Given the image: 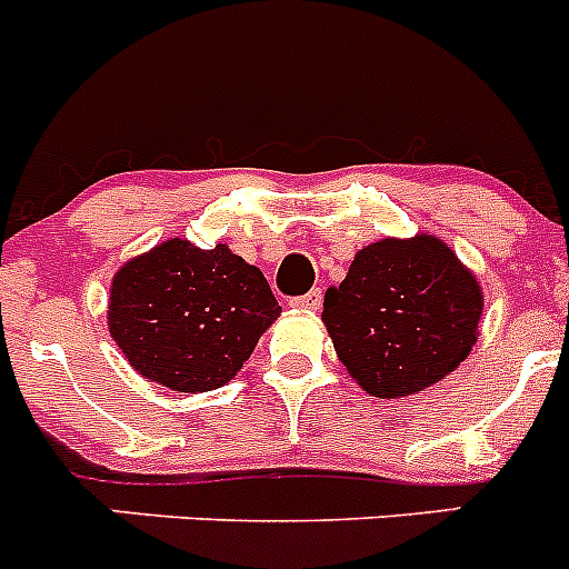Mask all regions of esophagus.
<instances>
[{
	"instance_id": "esophagus-1",
	"label": "esophagus",
	"mask_w": 569,
	"mask_h": 569,
	"mask_svg": "<svg viewBox=\"0 0 569 569\" xmlns=\"http://www.w3.org/2000/svg\"><path fill=\"white\" fill-rule=\"evenodd\" d=\"M321 305H323L321 290H310V293L296 296V299H290V307H296V310H310V312H316V310H321Z\"/></svg>"
}]
</instances>
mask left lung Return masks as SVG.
<instances>
[{
    "label": "left lung",
    "mask_w": 569,
    "mask_h": 569,
    "mask_svg": "<svg viewBox=\"0 0 569 569\" xmlns=\"http://www.w3.org/2000/svg\"><path fill=\"white\" fill-rule=\"evenodd\" d=\"M480 284L430 234L380 240L323 296V323L351 377L397 399L456 371L478 340Z\"/></svg>",
    "instance_id": "left-lung-1"
}]
</instances>
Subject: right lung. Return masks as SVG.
Wrapping results in <instances>:
<instances>
[{
	"label": "right lung",
	"instance_id": "obj_1",
	"mask_svg": "<svg viewBox=\"0 0 569 569\" xmlns=\"http://www.w3.org/2000/svg\"><path fill=\"white\" fill-rule=\"evenodd\" d=\"M279 312L262 270L176 237L113 276L108 327L139 375L198 393L226 386Z\"/></svg>",
	"mask_w": 569,
	"mask_h": 569
}]
</instances>
